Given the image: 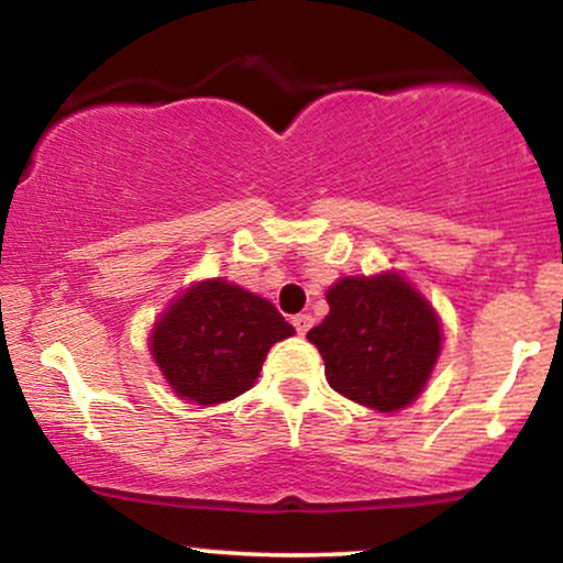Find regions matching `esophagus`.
<instances>
[{"instance_id":"obj_1","label":"esophagus","mask_w":563,"mask_h":563,"mask_svg":"<svg viewBox=\"0 0 563 563\" xmlns=\"http://www.w3.org/2000/svg\"><path fill=\"white\" fill-rule=\"evenodd\" d=\"M312 314H296V318H294V328H296V333H299V335H303V333H307L309 331V328H312Z\"/></svg>"}]
</instances>
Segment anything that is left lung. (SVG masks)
I'll return each mask as SVG.
<instances>
[{
    "label": "left lung",
    "instance_id": "left-lung-1",
    "mask_svg": "<svg viewBox=\"0 0 563 563\" xmlns=\"http://www.w3.org/2000/svg\"><path fill=\"white\" fill-rule=\"evenodd\" d=\"M328 318L307 333L328 384L371 410H402L423 391L442 349L431 303L405 277H341L325 294Z\"/></svg>",
    "mask_w": 563,
    "mask_h": 563
}]
</instances>
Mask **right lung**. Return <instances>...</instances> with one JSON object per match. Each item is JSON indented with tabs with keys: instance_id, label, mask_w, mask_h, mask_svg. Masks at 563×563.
<instances>
[{
	"instance_id": "add662e5",
	"label": "right lung",
	"mask_w": 563,
	"mask_h": 563,
	"mask_svg": "<svg viewBox=\"0 0 563 563\" xmlns=\"http://www.w3.org/2000/svg\"><path fill=\"white\" fill-rule=\"evenodd\" d=\"M294 325L262 296L214 277L177 296L151 333V354L187 402L219 405L249 391Z\"/></svg>"
}]
</instances>
